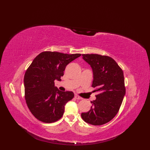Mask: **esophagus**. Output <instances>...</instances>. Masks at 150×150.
<instances>
[{
    "instance_id": "34e87169",
    "label": "esophagus",
    "mask_w": 150,
    "mask_h": 150,
    "mask_svg": "<svg viewBox=\"0 0 150 150\" xmlns=\"http://www.w3.org/2000/svg\"><path fill=\"white\" fill-rule=\"evenodd\" d=\"M74 97H75V98H76V99H83V98H82L80 97L79 96H78V95H77V94H75Z\"/></svg>"
}]
</instances>
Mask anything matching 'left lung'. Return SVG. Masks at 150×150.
I'll list each match as a JSON object with an SVG mask.
<instances>
[{
	"mask_svg": "<svg viewBox=\"0 0 150 150\" xmlns=\"http://www.w3.org/2000/svg\"><path fill=\"white\" fill-rule=\"evenodd\" d=\"M82 56L92 68V86L98 94L91 101L90 110L81 113V117L92 125L106 124L116 115L123 100L126 93L123 72L109 56L94 54Z\"/></svg>",
	"mask_w": 150,
	"mask_h": 150,
	"instance_id": "8db88e82",
	"label": "left lung"
}]
</instances>
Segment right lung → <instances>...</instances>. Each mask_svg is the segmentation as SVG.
<instances>
[{"instance_id": "1", "label": "right lung", "mask_w": 150, "mask_h": 150, "mask_svg": "<svg viewBox=\"0 0 150 150\" xmlns=\"http://www.w3.org/2000/svg\"><path fill=\"white\" fill-rule=\"evenodd\" d=\"M81 55L45 51L34 58L25 72L24 83L27 105L35 118L51 123L62 116L64 106L74 95L61 91L54 81H61L66 66Z\"/></svg>"}]
</instances>
